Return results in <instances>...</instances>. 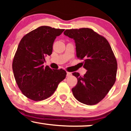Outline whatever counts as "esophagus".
I'll return each mask as SVG.
<instances>
[{"mask_svg":"<svg viewBox=\"0 0 131 131\" xmlns=\"http://www.w3.org/2000/svg\"><path fill=\"white\" fill-rule=\"evenodd\" d=\"M71 73H70V72H67V76L68 77V76H71Z\"/></svg>","mask_w":131,"mask_h":131,"instance_id":"34e87169","label":"esophagus"}]
</instances>
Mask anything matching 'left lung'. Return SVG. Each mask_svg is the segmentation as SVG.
<instances>
[{
	"mask_svg": "<svg viewBox=\"0 0 131 131\" xmlns=\"http://www.w3.org/2000/svg\"><path fill=\"white\" fill-rule=\"evenodd\" d=\"M64 34L76 43V56L84 60L87 70L83 77L74 72L78 83L72 92L84 104L93 105L100 102L116 81L117 61L108 40L89 28L67 29Z\"/></svg>",
	"mask_w": 131,
	"mask_h": 131,
	"instance_id": "left-lung-1",
	"label": "left lung"
}]
</instances>
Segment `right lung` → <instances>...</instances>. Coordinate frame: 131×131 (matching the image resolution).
I'll use <instances>...</instances> for the list:
<instances>
[{
    "instance_id": "obj_1",
    "label": "right lung",
    "mask_w": 131,
    "mask_h": 131,
    "mask_svg": "<svg viewBox=\"0 0 131 131\" xmlns=\"http://www.w3.org/2000/svg\"><path fill=\"white\" fill-rule=\"evenodd\" d=\"M64 29L42 26L26 34L21 40L12 68L22 93L31 100L40 101L53 94L58 84L66 78L64 70H53L43 64L52 53L53 43Z\"/></svg>"
}]
</instances>
